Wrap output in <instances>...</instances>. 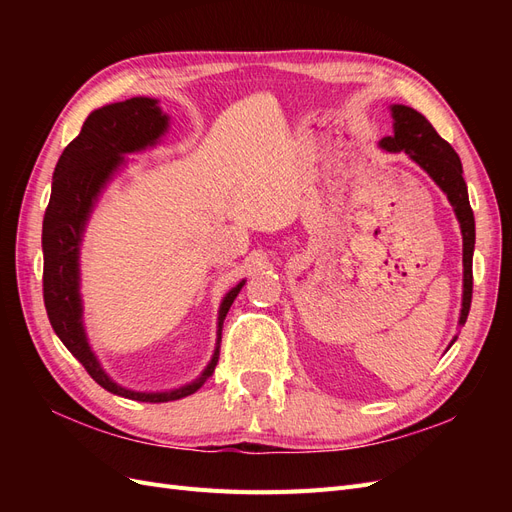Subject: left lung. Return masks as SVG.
Masks as SVG:
<instances>
[{
	"instance_id": "left-lung-1",
	"label": "left lung",
	"mask_w": 512,
	"mask_h": 512,
	"mask_svg": "<svg viewBox=\"0 0 512 512\" xmlns=\"http://www.w3.org/2000/svg\"><path fill=\"white\" fill-rule=\"evenodd\" d=\"M393 117V134L384 136L378 143L380 149L389 153H408V158L421 166L425 173L433 179V183L446 194L451 203L457 222L461 228L463 239V294H461V312L459 327L468 320L470 303H472V256H474V213L468 198V185L463 181L461 160L455 149L448 145L444 138L433 130L431 123L410 106L391 104ZM457 335L453 337L451 346L455 344ZM448 346V348H451Z\"/></svg>"
}]
</instances>
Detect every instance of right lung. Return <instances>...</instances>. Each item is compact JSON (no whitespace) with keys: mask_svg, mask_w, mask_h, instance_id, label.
Wrapping results in <instances>:
<instances>
[{"mask_svg":"<svg viewBox=\"0 0 512 512\" xmlns=\"http://www.w3.org/2000/svg\"><path fill=\"white\" fill-rule=\"evenodd\" d=\"M158 102L156 98L138 96L126 102L106 104L89 113L81 134L64 149L55 166L51 200L42 222L44 307L53 331L102 389L119 397L147 401V404H164V401L188 397L213 376L220 359L224 318L245 286V280H241L226 292L220 303L218 339H215L213 356L203 374L177 389L156 393L126 389L106 374L96 352L89 346L81 299L79 258L83 235L102 190L128 164V153L156 147L168 132L170 117Z\"/></svg>","mask_w":512,"mask_h":512,"instance_id":"right-lung-1","label":"right lung"}]
</instances>
